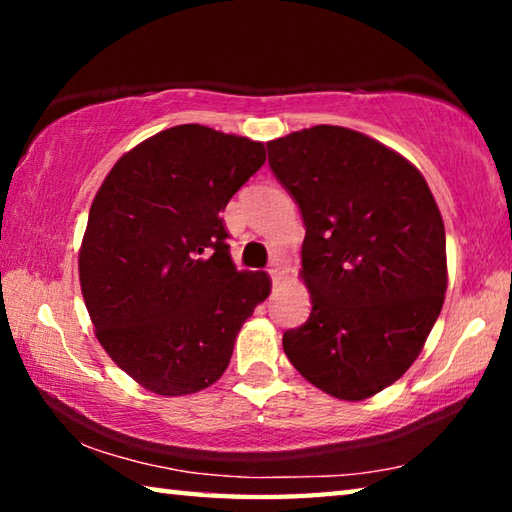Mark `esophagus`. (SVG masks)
<instances>
[{
  "instance_id": "obj_1",
  "label": "esophagus",
  "mask_w": 512,
  "mask_h": 512,
  "mask_svg": "<svg viewBox=\"0 0 512 512\" xmlns=\"http://www.w3.org/2000/svg\"><path fill=\"white\" fill-rule=\"evenodd\" d=\"M268 273H271V277H273V282H275V284L282 280V277H284V266L280 264V259L273 257L271 266H268Z\"/></svg>"
}]
</instances>
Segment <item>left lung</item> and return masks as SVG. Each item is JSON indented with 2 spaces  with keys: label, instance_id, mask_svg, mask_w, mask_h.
Instances as JSON below:
<instances>
[{
  "label": "left lung",
  "instance_id": "obj_1",
  "mask_svg": "<svg viewBox=\"0 0 512 512\" xmlns=\"http://www.w3.org/2000/svg\"><path fill=\"white\" fill-rule=\"evenodd\" d=\"M266 149L307 228L300 277L311 314L284 332V354L323 393L366 400L411 368L443 309L436 198L409 160L350 128H305Z\"/></svg>",
  "mask_w": 512,
  "mask_h": 512
}]
</instances>
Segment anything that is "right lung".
<instances>
[{
    "mask_svg": "<svg viewBox=\"0 0 512 512\" xmlns=\"http://www.w3.org/2000/svg\"><path fill=\"white\" fill-rule=\"evenodd\" d=\"M264 160L262 142L173 126L121 155L94 196L83 300L103 350L146 391L212 386L271 293L264 271H237L219 216Z\"/></svg>",
    "mask_w": 512,
    "mask_h": 512,
    "instance_id": "right-lung-1",
    "label": "right lung"
}]
</instances>
